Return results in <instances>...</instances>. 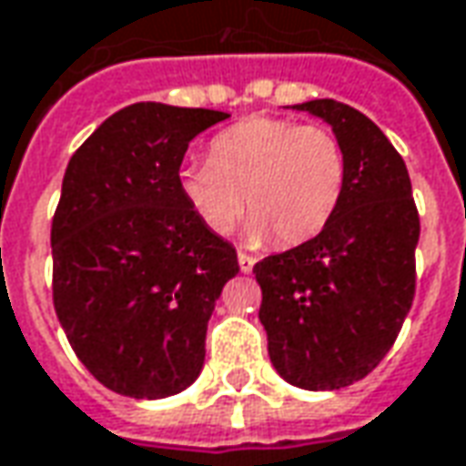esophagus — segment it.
Returning a JSON list of instances; mask_svg holds the SVG:
<instances>
[{
  "mask_svg": "<svg viewBox=\"0 0 466 466\" xmlns=\"http://www.w3.org/2000/svg\"><path fill=\"white\" fill-rule=\"evenodd\" d=\"M254 264H256L254 256L243 254V251H240V254H238V267H240V271H243V274H248V271L254 269Z\"/></svg>",
  "mask_w": 466,
  "mask_h": 466,
  "instance_id": "esophagus-1",
  "label": "esophagus"
}]
</instances>
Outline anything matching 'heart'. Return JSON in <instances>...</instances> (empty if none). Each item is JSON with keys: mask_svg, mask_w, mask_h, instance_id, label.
<instances>
[{"mask_svg": "<svg viewBox=\"0 0 466 466\" xmlns=\"http://www.w3.org/2000/svg\"><path fill=\"white\" fill-rule=\"evenodd\" d=\"M346 151L333 130L287 117H248L218 133L208 164L179 174L197 220L226 236L246 212L248 238L298 246L333 220L346 189Z\"/></svg>", "mask_w": 466, "mask_h": 466, "instance_id": "obj_1", "label": "heart"}]
</instances>
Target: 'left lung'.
Here are the masks:
<instances>
[{"label":"left lung","instance_id":"8db88e82","mask_svg":"<svg viewBox=\"0 0 466 466\" xmlns=\"http://www.w3.org/2000/svg\"><path fill=\"white\" fill-rule=\"evenodd\" d=\"M346 151L339 210L315 238L254 267L269 359L289 385L341 390L392 349L415 295L420 220L402 156L367 115L336 99L295 105Z\"/></svg>","mask_w":466,"mask_h":466}]
</instances>
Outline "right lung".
Wrapping results in <instances>:
<instances>
[{"mask_svg":"<svg viewBox=\"0 0 466 466\" xmlns=\"http://www.w3.org/2000/svg\"><path fill=\"white\" fill-rule=\"evenodd\" d=\"M228 115L138 102L81 143L53 215V308L74 354L136 400L177 395L205 364V333L236 248L179 192L189 140Z\"/></svg>","mask_w":466,"mask_h":466,"instance_id":"1","label":"right lung"}]
</instances>
